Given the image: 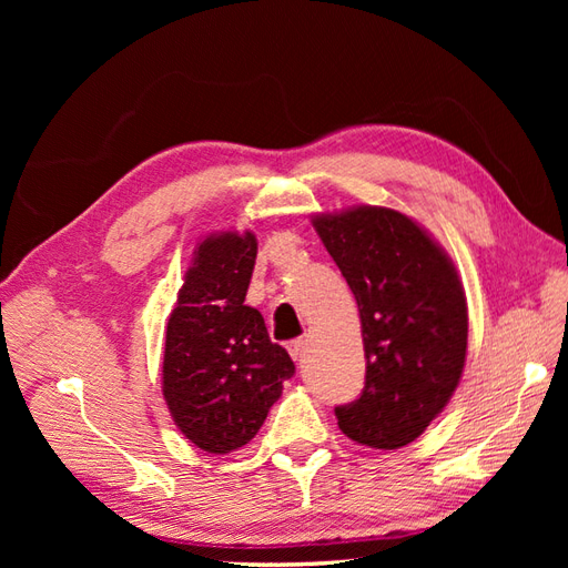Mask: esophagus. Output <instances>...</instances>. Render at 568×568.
Masks as SVG:
<instances>
[{
    "instance_id": "1",
    "label": "esophagus",
    "mask_w": 568,
    "mask_h": 568,
    "mask_svg": "<svg viewBox=\"0 0 568 568\" xmlns=\"http://www.w3.org/2000/svg\"><path fill=\"white\" fill-rule=\"evenodd\" d=\"M305 346H307V341L305 338H294L288 343V355L294 357V359H301L303 357V353H305Z\"/></svg>"
}]
</instances>
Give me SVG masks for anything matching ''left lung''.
Masks as SVG:
<instances>
[{
    "mask_svg": "<svg viewBox=\"0 0 568 568\" xmlns=\"http://www.w3.org/2000/svg\"><path fill=\"white\" fill-rule=\"evenodd\" d=\"M313 225L359 307L367 357L359 398L338 405L351 440L395 450L448 405L467 357V298L445 251L390 209L317 215Z\"/></svg>",
    "mask_w": 568,
    "mask_h": 568,
    "instance_id": "obj_1",
    "label": "left lung"
}]
</instances>
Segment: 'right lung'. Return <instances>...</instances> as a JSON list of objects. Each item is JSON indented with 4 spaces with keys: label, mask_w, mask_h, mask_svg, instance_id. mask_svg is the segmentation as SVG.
I'll list each match as a JSON object with an SVG mask.
<instances>
[{
    "label": "right lung",
    "mask_w": 568,
    "mask_h": 568,
    "mask_svg": "<svg viewBox=\"0 0 568 568\" xmlns=\"http://www.w3.org/2000/svg\"><path fill=\"white\" fill-rule=\"evenodd\" d=\"M255 253L251 232L201 242L168 320L163 395L180 432L205 453L244 448L296 374L263 315L244 303Z\"/></svg>",
    "instance_id": "1"
}]
</instances>
